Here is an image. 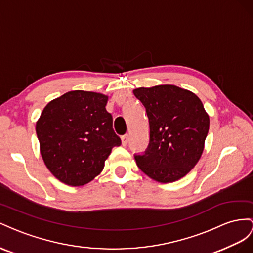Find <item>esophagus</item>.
<instances>
[{"instance_id":"obj_1","label":"esophagus","mask_w":253,"mask_h":253,"mask_svg":"<svg viewBox=\"0 0 253 253\" xmlns=\"http://www.w3.org/2000/svg\"><path fill=\"white\" fill-rule=\"evenodd\" d=\"M128 140H129V135H128V134H125V135L122 136V144H123V146H126V145H127Z\"/></svg>"}]
</instances>
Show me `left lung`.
I'll use <instances>...</instances> for the list:
<instances>
[{
  "label": "left lung",
  "instance_id": "1",
  "mask_svg": "<svg viewBox=\"0 0 253 253\" xmlns=\"http://www.w3.org/2000/svg\"><path fill=\"white\" fill-rule=\"evenodd\" d=\"M145 107L149 144L136 165L158 182H174L184 177L203 155L210 119L199 97L172 84L133 90Z\"/></svg>",
  "mask_w": 253,
  "mask_h": 253
}]
</instances>
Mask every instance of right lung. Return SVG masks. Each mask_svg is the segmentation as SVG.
<instances>
[{
  "label": "right lung",
  "mask_w": 253,
  "mask_h": 253,
  "mask_svg": "<svg viewBox=\"0 0 253 253\" xmlns=\"http://www.w3.org/2000/svg\"><path fill=\"white\" fill-rule=\"evenodd\" d=\"M108 96L70 91L49 102L36 124L40 153L59 181L81 186L102 172L114 146L121 145L106 110Z\"/></svg>",
  "instance_id": "add662e5"
}]
</instances>
